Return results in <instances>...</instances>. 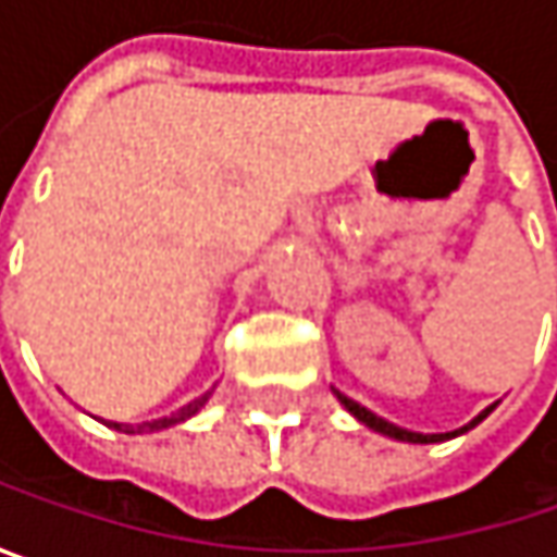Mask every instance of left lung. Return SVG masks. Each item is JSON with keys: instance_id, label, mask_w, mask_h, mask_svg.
<instances>
[{"instance_id": "1", "label": "left lung", "mask_w": 557, "mask_h": 557, "mask_svg": "<svg viewBox=\"0 0 557 557\" xmlns=\"http://www.w3.org/2000/svg\"><path fill=\"white\" fill-rule=\"evenodd\" d=\"M338 399L345 403V409L351 412V416H358L368 429H374V432H384V435H389V438H399V442H416V445H429V442H445V438H455V435H461V432H468V429H474L481 419H487V412L494 409H484L471 425H465V429H458V432H448V435H419V432H409V429H399V425H393V422H387V419H381L377 412H371V409H364L361 403H355V399H348L345 393H338Z\"/></svg>"}]
</instances>
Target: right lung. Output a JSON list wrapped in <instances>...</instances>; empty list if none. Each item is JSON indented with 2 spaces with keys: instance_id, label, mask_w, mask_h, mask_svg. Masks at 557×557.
<instances>
[{
  "instance_id": "add662e5",
  "label": "right lung",
  "mask_w": 557,
  "mask_h": 557,
  "mask_svg": "<svg viewBox=\"0 0 557 557\" xmlns=\"http://www.w3.org/2000/svg\"><path fill=\"white\" fill-rule=\"evenodd\" d=\"M209 399V393L206 396H199V399H193V403H186L183 409H176L173 416H164V419H154V422H141V425H128V422H109L115 432H128V435H135V432H158V429H168V425H176V422H183V419H189V416H196L199 409H202V403Z\"/></svg>"
}]
</instances>
